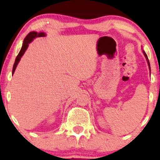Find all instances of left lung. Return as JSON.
Returning a JSON list of instances; mask_svg holds the SVG:
<instances>
[{
	"instance_id": "1",
	"label": "left lung",
	"mask_w": 160,
	"mask_h": 160,
	"mask_svg": "<svg viewBox=\"0 0 160 160\" xmlns=\"http://www.w3.org/2000/svg\"><path fill=\"white\" fill-rule=\"evenodd\" d=\"M143 54H144V56H145V58H146V61H147V63H148V68H149V70H150V72H151V67H150V63H149V61H148V57H147V55H146V52L143 51Z\"/></svg>"
}]
</instances>
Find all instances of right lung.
Returning a JSON list of instances; mask_svg holds the SVG:
<instances>
[{
  "label": "right lung",
  "instance_id": "obj_1",
  "mask_svg": "<svg viewBox=\"0 0 160 160\" xmlns=\"http://www.w3.org/2000/svg\"><path fill=\"white\" fill-rule=\"evenodd\" d=\"M46 36H47V35H46L45 32H37L35 31H32L28 34V36L25 37V39H24L22 47L21 50H20V52H19L18 55L17 56L16 60H15V62H14V65H13L12 75L14 74L15 70H16L17 65H18L19 60H21V58L23 56L24 53H25L26 50H27L28 46H29V43H31L32 41H33V39H35L36 38H38V37H44Z\"/></svg>",
  "mask_w": 160,
  "mask_h": 160
}]
</instances>
